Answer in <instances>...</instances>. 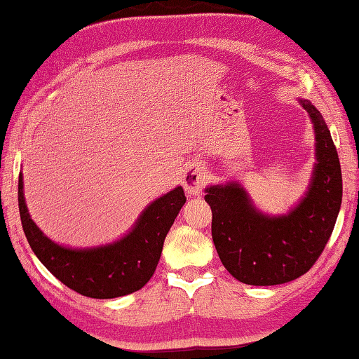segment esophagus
<instances>
[{"label":"esophagus","instance_id":"esophagus-1","mask_svg":"<svg viewBox=\"0 0 359 359\" xmlns=\"http://www.w3.org/2000/svg\"><path fill=\"white\" fill-rule=\"evenodd\" d=\"M182 180H184L182 184L185 187V191L190 194V196H196V194L203 191L204 185L208 184V175H205L201 168L191 166L184 172V179Z\"/></svg>","mask_w":359,"mask_h":359}]
</instances>
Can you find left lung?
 <instances>
[{"label": "left lung", "instance_id": "1", "mask_svg": "<svg viewBox=\"0 0 359 359\" xmlns=\"http://www.w3.org/2000/svg\"><path fill=\"white\" fill-rule=\"evenodd\" d=\"M297 101L313 125L315 165L307 191L294 208L267 215L238 180L205 188L218 257L231 276L255 287L306 274L330 241L342 204V172L331 133L311 101Z\"/></svg>", "mask_w": 359, "mask_h": 359}]
</instances>
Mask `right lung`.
Wrapping results in <instances>:
<instances>
[{
  "instance_id": "add662e5",
  "label": "right lung",
  "mask_w": 359,
  "mask_h": 359,
  "mask_svg": "<svg viewBox=\"0 0 359 359\" xmlns=\"http://www.w3.org/2000/svg\"><path fill=\"white\" fill-rule=\"evenodd\" d=\"M185 201L184 188L175 187L150 203L123 238L106 245L72 248L48 239L33 222L23 194V174L19 175L20 220L32 250L60 282L95 299L131 294L150 280L166 234Z\"/></svg>"
}]
</instances>
